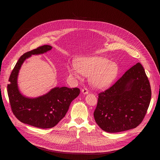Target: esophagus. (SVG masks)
Segmentation results:
<instances>
[{
  "mask_svg": "<svg viewBox=\"0 0 160 160\" xmlns=\"http://www.w3.org/2000/svg\"><path fill=\"white\" fill-rule=\"evenodd\" d=\"M82 92L83 94H87L88 93V90H87V88H83L82 90Z\"/></svg>",
  "mask_w": 160,
  "mask_h": 160,
  "instance_id": "esophagus-1",
  "label": "esophagus"
}]
</instances>
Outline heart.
<instances>
[{"label":"heart","mask_w":160,"mask_h":160,"mask_svg":"<svg viewBox=\"0 0 160 160\" xmlns=\"http://www.w3.org/2000/svg\"><path fill=\"white\" fill-rule=\"evenodd\" d=\"M70 75L77 80L82 79V75L89 77L94 87L104 89L109 87L118 73L117 63L110 62L102 57H90L80 59L76 65H68Z\"/></svg>","instance_id":"heart-1"}]
</instances>
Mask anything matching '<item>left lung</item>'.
<instances>
[{
  "instance_id": "obj_1",
  "label": "left lung",
  "mask_w": 160,
  "mask_h": 160,
  "mask_svg": "<svg viewBox=\"0 0 160 160\" xmlns=\"http://www.w3.org/2000/svg\"><path fill=\"white\" fill-rule=\"evenodd\" d=\"M98 95L94 117L102 130L116 133L138 127L146 115L151 98L150 83L142 64L138 62L133 66Z\"/></svg>"
}]
</instances>
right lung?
<instances>
[{
    "label": "right lung",
    "instance_id": "right-lung-1",
    "mask_svg": "<svg viewBox=\"0 0 160 160\" xmlns=\"http://www.w3.org/2000/svg\"><path fill=\"white\" fill-rule=\"evenodd\" d=\"M52 48L51 45H44L21 56L11 72L8 85L9 99L15 117L22 123L40 128L56 126L64 117L71 102L80 92L78 88L56 87L35 98L26 97L20 92L18 77L22 63L32 55L45 53Z\"/></svg>",
    "mask_w": 160,
    "mask_h": 160
}]
</instances>
